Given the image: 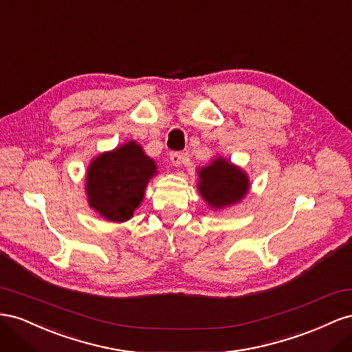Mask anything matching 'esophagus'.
<instances>
[{"instance_id":"34e87169","label":"esophagus","mask_w":352,"mask_h":352,"mask_svg":"<svg viewBox=\"0 0 352 352\" xmlns=\"http://www.w3.org/2000/svg\"><path fill=\"white\" fill-rule=\"evenodd\" d=\"M169 159H170V162H173L174 166H179L184 160V153L183 152H170Z\"/></svg>"}]
</instances>
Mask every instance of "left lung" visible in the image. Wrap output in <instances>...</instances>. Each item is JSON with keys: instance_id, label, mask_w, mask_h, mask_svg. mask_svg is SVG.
Wrapping results in <instances>:
<instances>
[{"instance_id": "8db88e82", "label": "left lung", "mask_w": 352, "mask_h": 352, "mask_svg": "<svg viewBox=\"0 0 352 352\" xmlns=\"http://www.w3.org/2000/svg\"><path fill=\"white\" fill-rule=\"evenodd\" d=\"M197 173L199 193L214 209L233 206L246 196L249 190L248 175L224 157H215Z\"/></svg>"}]
</instances>
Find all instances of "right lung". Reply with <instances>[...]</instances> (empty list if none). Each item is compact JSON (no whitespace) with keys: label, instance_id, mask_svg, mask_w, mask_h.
<instances>
[{"label":"right lung","instance_id":"right-lung-1","mask_svg":"<svg viewBox=\"0 0 352 352\" xmlns=\"http://www.w3.org/2000/svg\"><path fill=\"white\" fill-rule=\"evenodd\" d=\"M155 174V160L135 142L98 155L87 169L88 204L106 219L122 223L142 204L147 183Z\"/></svg>","mask_w":352,"mask_h":352}]
</instances>
